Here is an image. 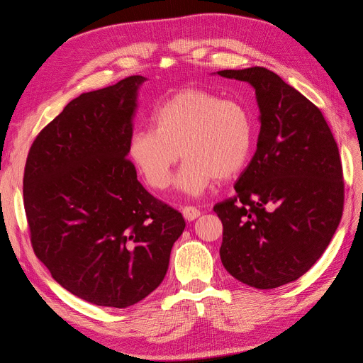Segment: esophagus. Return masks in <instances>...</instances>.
I'll return each mask as SVG.
<instances>
[{
  "mask_svg": "<svg viewBox=\"0 0 363 363\" xmlns=\"http://www.w3.org/2000/svg\"><path fill=\"white\" fill-rule=\"evenodd\" d=\"M182 213H183V216L188 219V221H194V219H196L200 216V208H196V207H194V206H186V207H183V211H182Z\"/></svg>",
  "mask_w": 363,
  "mask_h": 363,
  "instance_id": "esophagus-1",
  "label": "esophagus"
}]
</instances>
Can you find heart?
<instances>
[{"label": "heart", "mask_w": 363, "mask_h": 363, "mask_svg": "<svg viewBox=\"0 0 363 363\" xmlns=\"http://www.w3.org/2000/svg\"><path fill=\"white\" fill-rule=\"evenodd\" d=\"M151 128L135 130L127 155L150 188L167 189L172 168L184 157L175 186L200 195L216 179L228 180L245 168L255 145L247 108L203 89L180 91L150 118Z\"/></svg>", "instance_id": "obj_1"}]
</instances>
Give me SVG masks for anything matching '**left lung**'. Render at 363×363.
<instances>
[{"label": "left lung", "mask_w": 363, "mask_h": 363, "mask_svg": "<svg viewBox=\"0 0 363 363\" xmlns=\"http://www.w3.org/2000/svg\"><path fill=\"white\" fill-rule=\"evenodd\" d=\"M218 74L248 82L260 111L257 150L236 195L213 207L224 227L219 255L239 281L274 289L300 279L330 244L344 211L342 163L320 108L277 74Z\"/></svg>", "instance_id": "1"}]
</instances>
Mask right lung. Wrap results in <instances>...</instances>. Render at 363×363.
<instances>
[{
    "label": "right lung",
    "instance_id": "obj_1",
    "mask_svg": "<svg viewBox=\"0 0 363 363\" xmlns=\"http://www.w3.org/2000/svg\"><path fill=\"white\" fill-rule=\"evenodd\" d=\"M144 82L131 75L77 96L40 130L24 169L35 255L60 286L116 309L159 286L186 225L179 211L147 192L127 159Z\"/></svg>",
    "mask_w": 363,
    "mask_h": 363
}]
</instances>
